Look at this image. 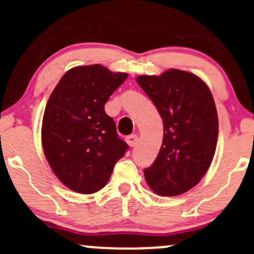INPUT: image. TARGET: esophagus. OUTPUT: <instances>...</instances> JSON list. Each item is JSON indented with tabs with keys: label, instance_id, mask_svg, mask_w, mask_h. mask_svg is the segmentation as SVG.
<instances>
[{
	"label": "esophagus",
	"instance_id": "1",
	"mask_svg": "<svg viewBox=\"0 0 254 254\" xmlns=\"http://www.w3.org/2000/svg\"><path fill=\"white\" fill-rule=\"evenodd\" d=\"M137 141H139V136H137L136 134L129 135V136L127 137V142L129 143L130 147H134V146L137 143Z\"/></svg>",
	"mask_w": 254,
	"mask_h": 254
}]
</instances>
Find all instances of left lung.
Listing matches in <instances>:
<instances>
[{"mask_svg": "<svg viewBox=\"0 0 254 254\" xmlns=\"http://www.w3.org/2000/svg\"><path fill=\"white\" fill-rule=\"evenodd\" d=\"M136 82L163 120L162 146L143 170L145 179L160 195H181L200 182L214 158L219 122L212 94L203 79L176 68Z\"/></svg>", "mask_w": 254, "mask_h": 254, "instance_id": "obj_1", "label": "left lung"}]
</instances>
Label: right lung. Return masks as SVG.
Here are the masks:
<instances>
[{"instance_id": "add662e5", "label": "right lung", "mask_w": 254, "mask_h": 254, "mask_svg": "<svg viewBox=\"0 0 254 254\" xmlns=\"http://www.w3.org/2000/svg\"><path fill=\"white\" fill-rule=\"evenodd\" d=\"M127 73L102 65L77 66L61 77L43 117L42 142L56 177L76 193L101 190L129 146L104 111Z\"/></svg>"}]
</instances>
